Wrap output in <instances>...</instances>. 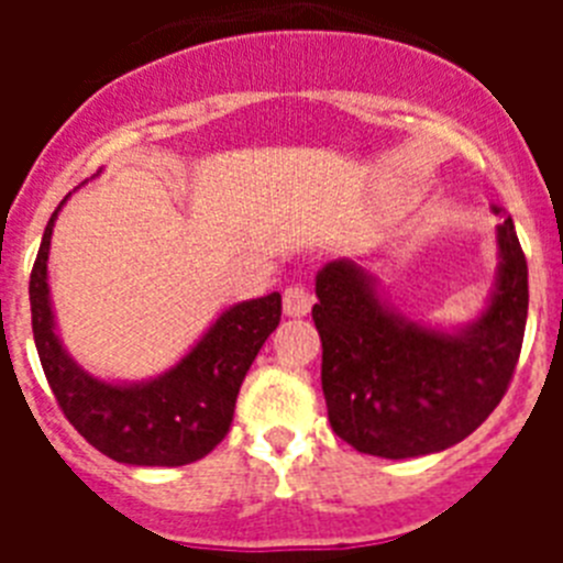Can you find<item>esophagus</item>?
<instances>
[{
	"instance_id": "34e87169",
	"label": "esophagus",
	"mask_w": 563,
	"mask_h": 563,
	"mask_svg": "<svg viewBox=\"0 0 563 563\" xmlns=\"http://www.w3.org/2000/svg\"><path fill=\"white\" fill-rule=\"evenodd\" d=\"M312 310V292L301 285H290L285 290V316L301 318Z\"/></svg>"
}]
</instances>
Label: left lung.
<instances>
[{"label":"left lung","mask_w":563,"mask_h":563,"mask_svg":"<svg viewBox=\"0 0 563 563\" xmlns=\"http://www.w3.org/2000/svg\"><path fill=\"white\" fill-rule=\"evenodd\" d=\"M501 213L499 206H494ZM499 282L476 324L440 332L386 310L355 262L316 276L321 389L330 426L361 454H437L474 434L514 380L527 324V258L510 217L499 225Z\"/></svg>","instance_id":"1"}]
</instances>
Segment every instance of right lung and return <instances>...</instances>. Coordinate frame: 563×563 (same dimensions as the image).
<instances>
[{
  "label": "right lung",
  "mask_w": 563,
  "mask_h": 563,
  "mask_svg": "<svg viewBox=\"0 0 563 563\" xmlns=\"http://www.w3.org/2000/svg\"><path fill=\"white\" fill-rule=\"evenodd\" d=\"M56 213L44 228L30 273V312L38 361L58 409L92 449L114 462L177 467L202 460L231 429L239 386L262 343L278 327L282 296L271 292L222 312L200 343L166 375L132 386L103 383L64 352L53 324L47 253Z\"/></svg>",
  "instance_id": "1"
}]
</instances>
